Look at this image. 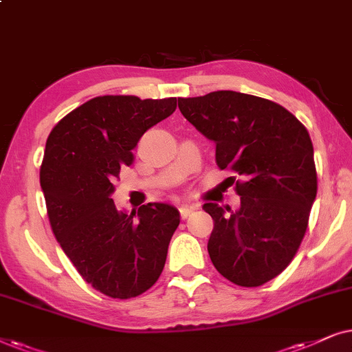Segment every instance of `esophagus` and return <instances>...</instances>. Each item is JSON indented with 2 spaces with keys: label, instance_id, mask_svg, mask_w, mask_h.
<instances>
[{
  "label": "esophagus",
  "instance_id": "esophagus-1",
  "mask_svg": "<svg viewBox=\"0 0 352 352\" xmlns=\"http://www.w3.org/2000/svg\"><path fill=\"white\" fill-rule=\"evenodd\" d=\"M193 210H195L193 206H188V204H184V206H180V208H179L180 217L184 219V220H185V219H188L190 215H191V212H193Z\"/></svg>",
  "mask_w": 352,
  "mask_h": 352
}]
</instances>
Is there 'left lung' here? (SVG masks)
Instances as JSON below:
<instances>
[{
	"label": "left lung",
	"mask_w": 352,
	"mask_h": 352,
	"mask_svg": "<svg viewBox=\"0 0 352 352\" xmlns=\"http://www.w3.org/2000/svg\"><path fill=\"white\" fill-rule=\"evenodd\" d=\"M179 107L215 143L220 170L241 177L240 210L203 206L214 220L210 261L238 287H261L287 269L306 235L317 195L307 129L277 102L230 90L179 98Z\"/></svg>",
	"instance_id": "8db88e82"
}]
</instances>
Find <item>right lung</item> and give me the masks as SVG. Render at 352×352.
Returning <instances> with one entry per match:
<instances>
[{
	"mask_svg": "<svg viewBox=\"0 0 352 352\" xmlns=\"http://www.w3.org/2000/svg\"><path fill=\"white\" fill-rule=\"evenodd\" d=\"M175 107L177 98L96 96L63 117L46 140L40 185L51 230L82 278L109 298L140 296L157 282L180 223L170 204L125 214L111 198L140 138Z\"/></svg>",
	"mask_w": 352,
	"mask_h": 352,
	"instance_id": "right-lung-1",
	"label": "right lung"
}]
</instances>
